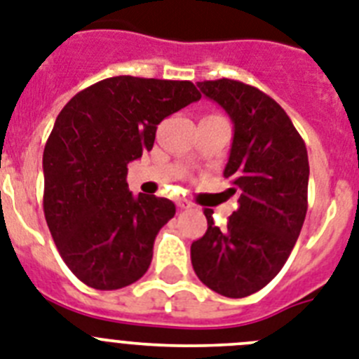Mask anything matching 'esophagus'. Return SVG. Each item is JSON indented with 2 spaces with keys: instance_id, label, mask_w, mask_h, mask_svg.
Listing matches in <instances>:
<instances>
[{
  "instance_id": "obj_1",
  "label": "esophagus",
  "mask_w": 359,
  "mask_h": 359,
  "mask_svg": "<svg viewBox=\"0 0 359 359\" xmlns=\"http://www.w3.org/2000/svg\"><path fill=\"white\" fill-rule=\"evenodd\" d=\"M177 205H179L180 210H189V208H193L191 202L186 201V198H179V201H177Z\"/></svg>"
}]
</instances>
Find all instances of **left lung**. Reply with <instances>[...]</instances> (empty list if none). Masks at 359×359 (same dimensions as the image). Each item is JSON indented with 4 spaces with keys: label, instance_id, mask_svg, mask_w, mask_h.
Segmentation results:
<instances>
[{
    "label": "left lung",
    "instance_id": "1",
    "mask_svg": "<svg viewBox=\"0 0 359 359\" xmlns=\"http://www.w3.org/2000/svg\"><path fill=\"white\" fill-rule=\"evenodd\" d=\"M235 126L224 177L238 193L226 229L204 210L208 231L191 244L198 280L227 298L266 287L287 262L307 213L309 158L289 115L267 93L240 81H202Z\"/></svg>",
    "mask_w": 359,
    "mask_h": 359
}]
</instances>
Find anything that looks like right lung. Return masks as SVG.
<instances>
[{
    "label": "right lung",
    "instance_id": "1",
    "mask_svg": "<svg viewBox=\"0 0 359 359\" xmlns=\"http://www.w3.org/2000/svg\"><path fill=\"white\" fill-rule=\"evenodd\" d=\"M201 99L191 81L117 76L81 90L55 119L43 151V211L68 269L114 291L148 271L168 198L128 189V164L154 148L157 124Z\"/></svg>",
    "mask_w": 359,
    "mask_h": 359
}]
</instances>
